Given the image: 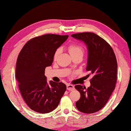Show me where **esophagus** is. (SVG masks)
Returning <instances> with one entry per match:
<instances>
[{
  "label": "esophagus",
  "instance_id": "34e87169",
  "mask_svg": "<svg viewBox=\"0 0 131 131\" xmlns=\"http://www.w3.org/2000/svg\"><path fill=\"white\" fill-rule=\"evenodd\" d=\"M66 87H67V90L69 91H73L75 89L74 86L73 85H71V84H68L67 85H66Z\"/></svg>",
  "mask_w": 131,
  "mask_h": 131
}]
</instances>
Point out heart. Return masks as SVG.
<instances>
[{"instance_id":"1","label":"heart","mask_w":131,"mask_h":131,"mask_svg":"<svg viewBox=\"0 0 131 131\" xmlns=\"http://www.w3.org/2000/svg\"><path fill=\"white\" fill-rule=\"evenodd\" d=\"M68 50L71 56L75 55L78 54L82 53H83V48L79 44H78L76 43H71L68 46ZM60 53V49H57L54 53L53 58L54 60H56L58 56Z\"/></svg>"}]
</instances>
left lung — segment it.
<instances>
[{
  "mask_svg": "<svg viewBox=\"0 0 131 131\" xmlns=\"http://www.w3.org/2000/svg\"><path fill=\"white\" fill-rule=\"evenodd\" d=\"M71 37L83 41L87 46L86 71L93 75L90 87L75 86L80 93L76 106L82 113H96L106 104L115 89L118 69L115 55L112 47L94 33H78Z\"/></svg>",
  "mask_w": 131,
  "mask_h": 131,
  "instance_id": "left-lung-1",
  "label": "left lung"
}]
</instances>
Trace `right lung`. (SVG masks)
I'll use <instances>...</instances> for the list:
<instances>
[{"label": "right lung", "mask_w": 131, "mask_h": 131, "mask_svg": "<svg viewBox=\"0 0 131 131\" xmlns=\"http://www.w3.org/2000/svg\"><path fill=\"white\" fill-rule=\"evenodd\" d=\"M68 37L50 34L35 37L25 44L18 54L16 79L25 102L36 112H52L66 91L62 82L47 83L45 69L51 66L54 52Z\"/></svg>", "instance_id": "add662e5"}]
</instances>
